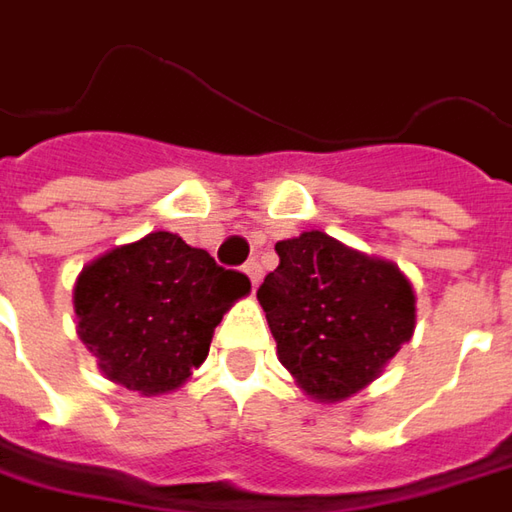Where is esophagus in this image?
I'll return each instance as SVG.
<instances>
[{
  "mask_svg": "<svg viewBox=\"0 0 512 512\" xmlns=\"http://www.w3.org/2000/svg\"><path fill=\"white\" fill-rule=\"evenodd\" d=\"M243 272L249 275L252 286H257V283H260V275H263V269H260V263H257V260H249V263L243 266Z\"/></svg>",
  "mask_w": 512,
  "mask_h": 512,
  "instance_id": "34e87169",
  "label": "esophagus"
}]
</instances>
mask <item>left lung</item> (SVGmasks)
Listing matches in <instances>:
<instances>
[{"mask_svg": "<svg viewBox=\"0 0 512 512\" xmlns=\"http://www.w3.org/2000/svg\"><path fill=\"white\" fill-rule=\"evenodd\" d=\"M280 263L257 289L278 358L315 401L335 404L378 378L415 329L401 269L323 232L275 243Z\"/></svg>", "mask_w": 512, "mask_h": 512, "instance_id": "obj_1", "label": "left lung"}]
</instances>
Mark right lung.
Instances as JSON below:
<instances>
[{"instance_id": "obj_1", "label": "right lung", "mask_w": 512, "mask_h": 512, "mask_svg": "<svg viewBox=\"0 0 512 512\" xmlns=\"http://www.w3.org/2000/svg\"><path fill=\"white\" fill-rule=\"evenodd\" d=\"M249 289L243 272L217 266L206 249L151 232L79 272V341L108 381L143 395L171 392L206 361L214 326Z\"/></svg>"}]
</instances>
